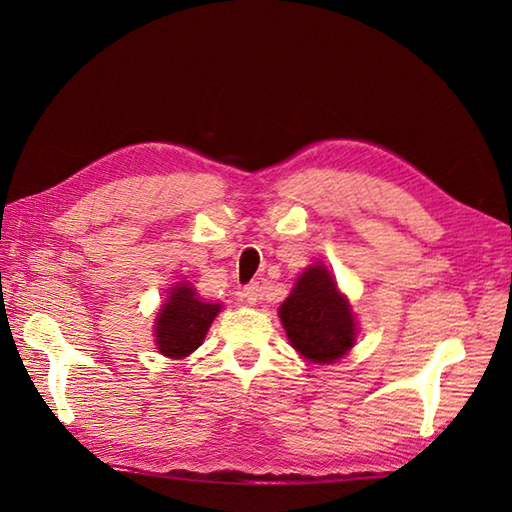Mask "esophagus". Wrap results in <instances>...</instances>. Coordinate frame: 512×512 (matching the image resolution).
I'll return each instance as SVG.
<instances>
[{"label":"esophagus","mask_w":512,"mask_h":512,"mask_svg":"<svg viewBox=\"0 0 512 512\" xmlns=\"http://www.w3.org/2000/svg\"><path fill=\"white\" fill-rule=\"evenodd\" d=\"M259 284H248V286H244V290H242V297L248 301V303H257V299H259Z\"/></svg>","instance_id":"obj_1"}]
</instances>
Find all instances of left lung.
<instances>
[{
	"label": "left lung",
	"instance_id": "8db88e82",
	"mask_svg": "<svg viewBox=\"0 0 512 512\" xmlns=\"http://www.w3.org/2000/svg\"><path fill=\"white\" fill-rule=\"evenodd\" d=\"M290 345L312 363H334L356 341V321L350 301L336 288L323 264L301 273L290 297L279 308Z\"/></svg>",
	"mask_w": 512,
	"mask_h": 512
}]
</instances>
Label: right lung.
I'll use <instances>...</instances> for the list:
<instances>
[{"instance_id": "obj_1", "label": "right lung", "mask_w": 512, "mask_h": 512, "mask_svg": "<svg viewBox=\"0 0 512 512\" xmlns=\"http://www.w3.org/2000/svg\"><path fill=\"white\" fill-rule=\"evenodd\" d=\"M222 303H209L187 281L173 286L156 317V345L167 358H184L202 345Z\"/></svg>"}]
</instances>
